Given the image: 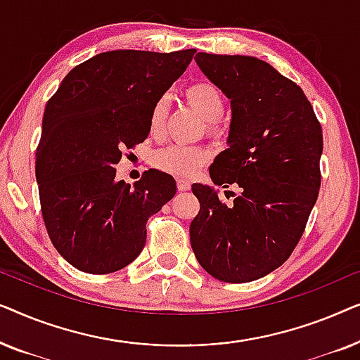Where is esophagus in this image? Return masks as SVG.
<instances>
[{
    "label": "esophagus",
    "instance_id": "1",
    "mask_svg": "<svg viewBox=\"0 0 360 360\" xmlns=\"http://www.w3.org/2000/svg\"><path fill=\"white\" fill-rule=\"evenodd\" d=\"M190 181L188 180H184V179H180L179 181H176V188H179V191H186V190H190Z\"/></svg>",
    "mask_w": 360,
    "mask_h": 360
}]
</instances>
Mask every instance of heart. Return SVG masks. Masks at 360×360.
Masks as SVG:
<instances>
[{
	"mask_svg": "<svg viewBox=\"0 0 360 360\" xmlns=\"http://www.w3.org/2000/svg\"><path fill=\"white\" fill-rule=\"evenodd\" d=\"M184 98L186 105L206 121V129L210 134L216 136L224 129L223 121H221L224 112V96L214 83L206 80L196 82L184 91ZM167 115H169V100L167 96H162L154 103L149 115V134L152 137L162 134ZM208 159L210 154L205 147L172 144L157 150L152 157V164L164 174L176 176V179H190Z\"/></svg>",
	"mask_w": 360,
	"mask_h": 360,
	"instance_id": "heart-1",
	"label": "heart"
}]
</instances>
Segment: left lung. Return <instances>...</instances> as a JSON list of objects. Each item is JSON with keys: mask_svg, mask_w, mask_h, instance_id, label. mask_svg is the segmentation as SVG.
Listing matches in <instances>:
<instances>
[{"mask_svg": "<svg viewBox=\"0 0 360 360\" xmlns=\"http://www.w3.org/2000/svg\"><path fill=\"white\" fill-rule=\"evenodd\" d=\"M195 60L233 108L229 149L210 176L240 193L226 205L211 186L191 185L200 201L191 249L214 278L252 282L280 267L302 239L321 186V124L302 88L267 62L206 52Z\"/></svg>", "mask_w": 360, "mask_h": 360, "instance_id": "left-lung-1", "label": "left lung"}]
</instances>
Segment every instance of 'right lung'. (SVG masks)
I'll use <instances>...</instances> for the list:
<instances>
[{
	"instance_id": "1",
	"label": "right lung",
	"mask_w": 360,
	"mask_h": 360,
	"mask_svg": "<svg viewBox=\"0 0 360 360\" xmlns=\"http://www.w3.org/2000/svg\"><path fill=\"white\" fill-rule=\"evenodd\" d=\"M195 49L111 51L67 73L47 101L36 150L41 211L57 252L86 274H111L144 249L146 224L174 198V176L116 180L122 150L149 136V115Z\"/></svg>"
}]
</instances>
